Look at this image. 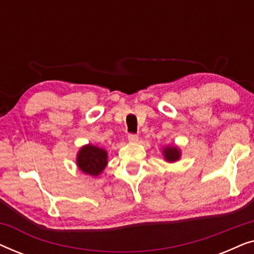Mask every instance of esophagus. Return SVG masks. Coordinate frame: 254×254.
Returning a JSON list of instances; mask_svg holds the SVG:
<instances>
[{
  "mask_svg": "<svg viewBox=\"0 0 254 254\" xmlns=\"http://www.w3.org/2000/svg\"><path fill=\"white\" fill-rule=\"evenodd\" d=\"M138 140V136L136 134H128V141L129 142H136Z\"/></svg>",
  "mask_w": 254,
  "mask_h": 254,
  "instance_id": "34e87169",
  "label": "esophagus"
}]
</instances>
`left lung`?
Wrapping results in <instances>:
<instances>
[{
  "mask_svg": "<svg viewBox=\"0 0 254 254\" xmlns=\"http://www.w3.org/2000/svg\"><path fill=\"white\" fill-rule=\"evenodd\" d=\"M163 152H164V157L168 162H176L180 157V151L176 147H166Z\"/></svg>",
  "mask_w": 254,
  "mask_h": 254,
  "instance_id": "obj_1",
  "label": "left lung"
}]
</instances>
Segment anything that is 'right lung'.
<instances>
[{
	"label": "right lung",
	"mask_w": 254,
	"mask_h": 254,
	"mask_svg": "<svg viewBox=\"0 0 254 254\" xmlns=\"http://www.w3.org/2000/svg\"><path fill=\"white\" fill-rule=\"evenodd\" d=\"M107 164V152L95 145H84L77 155V165L86 175L98 176Z\"/></svg>",
	"instance_id": "obj_1"
}]
</instances>
